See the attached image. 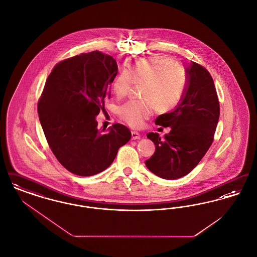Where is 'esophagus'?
Instances as JSON below:
<instances>
[{
	"mask_svg": "<svg viewBox=\"0 0 257 257\" xmlns=\"http://www.w3.org/2000/svg\"><path fill=\"white\" fill-rule=\"evenodd\" d=\"M132 140H140L141 139V135L139 134L138 132L132 131Z\"/></svg>",
	"mask_w": 257,
	"mask_h": 257,
	"instance_id": "esophagus-1",
	"label": "esophagus"
}]
</instances>
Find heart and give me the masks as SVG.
Returning a JSON list of instances; mask_svg holds the SVG:
<instances>
[{"instance_id":"b5f03b06","label":"heart","mask_w":257,"mask_h":257,"mask_svg":"<svg viewBox=\"0 0 257 257\" xmlns=\"http://www.w3.org/2000/svg\"><path fill=\"white\" fill-rule=\"evenodd\" d=\"M135 84H143L144 101L128 102L118 114L123 121L140 128L154 109L161 112L172 110L181 100L186 87L182 66L171 58L154 56L135 61L130 70L124 69L112 82V89L118 98L125 96Z\"/></svg>"}]
</instances>
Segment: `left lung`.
I'll return each mask as SVG.
<instances>
[{
    "label": "left lung",
    "instance_id": "obj_1",
    "mask_svg": "<svg viewBox=\"0 0 257 257\" xmlns=\"http://www.w3.org/2000/svg\"><path fill=\"white\" fill-rule=\"evenodd\" d=\"M183 96L171 112L159 115L155 123L171 127L161 138L148 133L155 152L146 166L155 175L173 180L188 174L203 158L210 146L220 117V104L213 79L207 70L192 61L185 69Z\"/></svg>",
    "mask_w": 257,
    "mask_h": 257
}]
</instances>
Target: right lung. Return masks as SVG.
Listing matches in <instances>:
<instances>
[{
	"instance_id": "add662e5",
	"label": "right lung",
	"mask_w": 257,
	"mask_h": 257,
	"mask_svg": "<svg viewBox=\"0 0 257 257\" xmlns=\"http://www.w3.org/2000/svg\"><path fill=\"white\" fill-rule=\"evenodd\" d=\"M117 71L111 56L93 51L61 61L46 80L38 102L39 121L54 155L74 174L105 171L131 139L122 124L107 132L97 127L96 116L110 97Z\"/></svg>"
}]
</instances>
